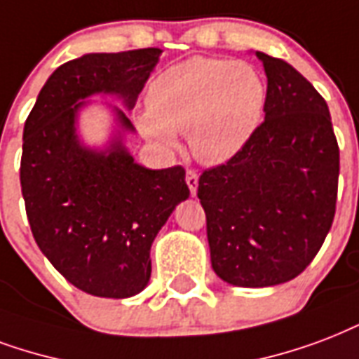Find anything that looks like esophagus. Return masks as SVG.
Here are the masks:
<instances>
[{
  "instance_id": "obj_1",
  "label": "esophagus",
  "mask_w": 359,
  "mask_h": 359,
  "mask_svg": "<svg viewBox=\"0 0 359 359\" xmlns=\"http://www.w3.org/2000/svg\"><path fill=\"white\" fill-rule=\"evenodd\" d=\"M198 180L199 177L194 169H188V171H186V184H188V188H190L191 196H196V194H198Z\"/></svg>"
}]
</instances>
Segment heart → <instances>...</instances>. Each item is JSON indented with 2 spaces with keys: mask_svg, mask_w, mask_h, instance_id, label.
<instances>
[{
  "mask_svg": "<svg viewBox=\"0 0 359 359\" xmlns=\"http://www.w3.org/2000/svg\"><path fill=\"white\" fill-rule=\"evenodd\" d=\"M149 111L137 126L163 149H179L188 133L191 154L216 165L233 158L262 124L267 84L254 65L224 58L184 60L150 82Z\"/></svg>",
  "mask_w": 359,
  "mask_h": 359,
  "instance_id": "b5f03b06",
  "label": "heart"
}]
</instances>
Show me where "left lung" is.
<instances>
[{
    "label": "left lung",
    "mask_w": 359,
    "mask_h": 359,
    "mask_svg": "<svg viewBox=\"0 0 359 359\" xmlns=\"http://www.w3.org/2000/svg\"><path fill=\"white\" fill-rule=\"evenodd\" d=\"M256 56L267 75L265 120L198 186L212 269L241 288L288 283L307 269L332 228L339 182L325 100L284 60Z\"/></svg>",
    "instance_id": "8db88e82"
}]
</instances>
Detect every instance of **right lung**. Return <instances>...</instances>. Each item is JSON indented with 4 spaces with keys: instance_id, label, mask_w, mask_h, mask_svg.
Instances as JSON below:
<instances>
[{
    "instance_id": "add662e5",
    "label": "right lung",
    "mask_w": 359,
    "mask_h": 359,
    "mask_svg": "<svg viewBox=\"0 0 359 359\" xmlns=\"http://www.w3.org/2000/svg\"><path fill=\"white\" fill-rule=\"evenodd\" d=\"M160 48L84 54L54 71L24 124L20 186L41 252L86 294L124 299L150 280V246L175 207L190 196L180 165L147 169L122 133L109 149L84 147L76 114L94 94L133 109ZM122 131H135L114 107Z\"/></svg>"
}]
</instances>
